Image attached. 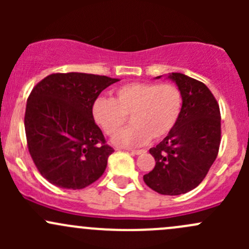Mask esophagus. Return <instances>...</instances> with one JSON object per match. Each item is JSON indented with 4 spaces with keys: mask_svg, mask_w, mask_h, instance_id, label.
<instances>
[{
    "mask_svg": "<svg viewBox=\"0 0 249 249\" xmlns=\"http://www.w3.org/2000/svg\"><path fill=\"white\" fill-rule=\"evenodd\" d=\"M143 153H145V149H134V150H131V154H135V155L143 154Z\"/></svg>",
    "mask_w": 249,
    "mask_h": 249,
    "instance_id": "34e87169",
    "label": "esophagus"
}]
</instances>
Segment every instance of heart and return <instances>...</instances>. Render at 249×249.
<instances>
[{"instance_id": "obj_1", "label": "heart", "mask_w": 249, "mask_h": 249, "mask_svg": "<svg viewBox=\"0 0 249 249\" xmlns=\"http://www.w3.org/2000/svg\"><path fill=\"white\" fill-rule=\"evenodd\" d=\"M183 96L175 84L129 83L115 89L113 99L100 97L92 105V117L108 136L115 135L130 115L133 125L113 137L118 147L134 148L150 139L160 141L172 131L180 117Z\"/></svg>"}]
</instances>
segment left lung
Returning <instances> with one entry per match:
<instances>
[{"label":"left lung","instance_id":"1","mask_svg":"<svg viewBox=\"0 0 249 249\" xmlns=\"http://www.w3.org/2000/svg\"><path fill=\"white\" fill-rule=\"evenodd\" d=\"M169 78L182 92V113L172 131L149 149L155 166L143 176V180L159 194L180 195L202 182L217 158L222 135L220 110L202 82L183 73H171Z\"/></svg>","mask_w":249,"mask_h":249}]
</instances>
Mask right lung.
<instances>
[{
	"instance_id": "add662e5",
	"label": "right lung",
	"mask_w": 249,
	"mask_h": 249,
	"mask_svg": "<svg viewBox=\"0 0 249 249\" xmlns=\"http://www.w3.org/2000/svg\"><path fill=\"white\" fill-rule=\"evenodd\" d=\"M118 80L78 72L53 73L32 89L24 119L27 148L48 182L83 189L105 172L114 149L95 123L92 105Z\"/></svg>"
}]
</instances>
